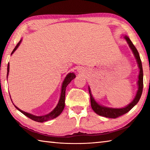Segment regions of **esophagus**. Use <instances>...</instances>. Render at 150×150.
<instances>
[{
  "label": "esophagus",
  "instance_id": "34e87169",
  "mask_svg": "<svg viewBox=\"0 0 150 150\" xmlns=\"http://www.w3.org/2000/svg\"><path fill=\"white\" fill-rule=\"evenodd\" d=\"M77 71H78L79 73H83V69L82 67H79V68H78Z\"/></svg>",
  "mask_w": 150,
  "mask_h": 150
}]
</instances>
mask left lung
Wrapping results in <instances>:
<instances>
[{
    "label": "left lung",
    "instance_id": "obj_1",
    "mask_svg": "<svg viewBox=\"0 0 150 150\" xmlns=\"http://www.w3.org/2000/svg\"><path fill=\"white\" fill-rule=\"evenodd\" d=\"M123 38L126 40L127 44H128L129 47L132 52L133 54L135 57L137 63H138V66L139 67V71L138 75V80L137 82L138 84V90H137L136 95L135 97L133 99L132 102L128 104V105L124 106L122 108H110L108 107V106H105L103 105H100L99 103H98L95 100V98L92 95L91 93V88L88 86V91H89V94L91 96V105L92 107L93 110H94L95 113L97 115L104 116V117L106 118H116L122 115H124L130 111L132 108L134 106H135L137 103H138L139 98L141 97L142 91H143V69H142V64L140 59V57H139V53L138 50L134 46V45L132 44V42H131L130 39L127 36V35H124Z\"/></svg>",
    "mask_w": 150,
    "mask_h": 150
}]
</instances>
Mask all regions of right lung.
Listing matches in <instances>:
<instances>
[{
  "label": "right lung",
  "mask_w": 150,
  "mask_h": 150,
  "mask_svg": "<svg viewBox=\"0 0 150 150\" xmlns=\"http://www.w3.org/2000/svg\"><path fill=\"white\" fill-rule=\"evenodd\" d=\"M22 39L20 40V42L18 43V44L16 45V47H14V49L12 51V52L11 53V55L14 54V52L17 50V48L18 47L20 44H21ZM9 69H10V65H9V63L8 64V67H7V78H8V75L9 73ZM75 74L74 73H69L68 74L66 75L65 78L63 80V83H62V88H61V94H60V97L59 101H58V103L57 106H55V108L52 111H51L50 113L47 114V115H42V116H35L32 115V114H30L28 112H24L23 110H20V108L17 107L16 106H14L18 109L20 112L24 115L25 116H26L27 117H28L29 118L32 119V120H34L35 122H46L47 120H52V119L55 118L57 117L58 116H59L61 113L62 112V111L63 110L65 107V90H66V87H67V85L69 84V83L73 79L75 78Z\"/></svg>",
  "instance_id": "add662e5"
}]
</instances>
